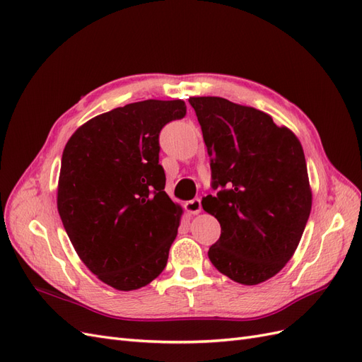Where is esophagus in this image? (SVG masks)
Wrapping results in <instances>:
<instances>
[{"instance_id": "obj_1", "label": "esophagus", "mask_w": 362, "mask_h": 362, "mask_svg": "<svg viewBox=\"0 0 362 362\" xmlns=\"http://www.w3.org/2000/svg\"><path fill=\"white\" fill-rule=\"evenodd\" d=\"M185 210H187L190 214H198L202 210V205H201V199L199 198H194L189 202H185Z\"/></svg>"}]
</instances>
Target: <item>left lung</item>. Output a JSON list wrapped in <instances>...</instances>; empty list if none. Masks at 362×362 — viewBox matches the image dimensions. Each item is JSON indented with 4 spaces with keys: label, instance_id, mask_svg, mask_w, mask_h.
<instances>
[{
    "label": "left lung",
    "instance_id": "obj_1",
    "mask_svg": "<svg viewBox=\"0 0 362 362\" xmlns=\"http://www.w3.org/2000/svg\"><path fill=\"white\" fill-rule=\"evenodd\" d=\"M211 158L217 194L202 208L221 223L213 266L243 286L275 276L298 247L313 194L299 139L254 107L218 96L190 98Z\"/></svg>",
    "mask_w": 362,
    "mask_h": 362
}]
</instances>
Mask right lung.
Segmentation results:
<instances>
[{"label":"right lung","mask_w":362,"mask_h":362,"mask_svg":"<svg viewBox=\"0 0 362 362\" xmlns=\"http://www.w3.org/2000/svg\"><path fill=\"white\" fill-rule=\"evenodd\" d=\"M187 112L181 100H146L95 116L62 156L57 208L71 243L93 275L131 291L168 264L182 208L164 192L158 134Z\"/></svg>","instance_id":"1"}]
</instances>
